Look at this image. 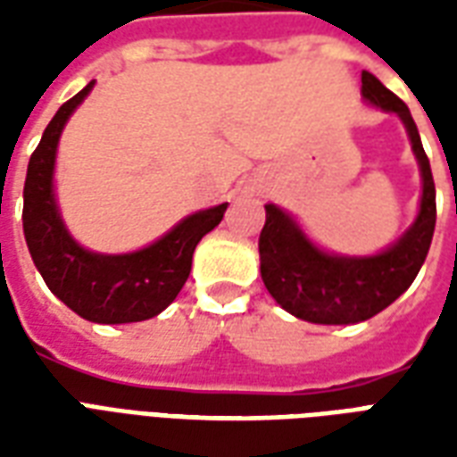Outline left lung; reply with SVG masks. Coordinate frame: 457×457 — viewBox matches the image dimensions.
I'll list each match as a JSON object with an SVG mask.
<instances>
[{
  "mask_svg": "<svg viewBox=\"0 0 457 457\" xmlns=\"http://www.w3.org/2000/svg\"><path fill=\"white\" fill-rule=\"evenodd\" d=\"M362 97L384 112L399 114L409 131L423 179L421 208L411 228L389 249L374 257H337L318 249L284 210L264 205L267 222L259 235L264 287L278 306L308 323L350 326L377 316L411 287L436 229L431 163L409 107L367 71L362 73Z\"/></svg>",
  "mask_w": 457,
  "mask_h": 457,
  "instance_id": "8db88e82",
  "label": "left lung"
}]
</instances>
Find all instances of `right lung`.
I'll return each mask as SVG.
<instances>
[{
  "mask_svg": "<svg viewBox=\"0 0 457 457\" xmlns=\"http://www.w3.org/2000/svg\"><path fill=\"white\" fill-rule=\"evenodd\" d=\"M93 83L61 104L29 159L24 183V237L46 287L78 316L93 323H137L159 316L186 284L193 252L218 228L228 203L200 210L149 247L131 254L87 252L65 229L54 195L58 139L68 117L83 103Z\"/></svg>",
  "mask_w": 457,
  "mask_h": 457,
  "instance_id": "obj_1",
  "label": "right lung"
}]
</instances>
